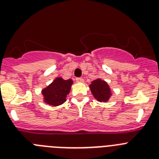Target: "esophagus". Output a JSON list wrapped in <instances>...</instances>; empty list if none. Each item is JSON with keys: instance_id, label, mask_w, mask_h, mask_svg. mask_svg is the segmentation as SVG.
Masks as SVG:
<instances>
[{"instance_id": "obj_1", "label": "esophagus", "mask_w": 159, "mask_h": 159, "mask_svg": "<svg viewBox=\"0 0 159 159\" xmlns=\"http://www.w3.org/2000/svg\"><path fill=\"white\" fill-rule=\"evenodd\" d=\"M75 81H76L77 83H83L84 82V79H83L82 77H77V78L75 79Z\"/></svg>"}]
</instances>
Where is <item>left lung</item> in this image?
Returning <instances> with one entry per match:
<instances>
[{
  "label": "left lung",
  "mask_w": 159,
  "mask_h": 159,
  "mask_svg": "<svg viewBox=\"0 0 159 159\" xmlns=\"http://www.w3.org/2000/svg\"><path fill=\"white\" fill-rule=\"evenodd\" d=\"M91 91L96 99L99 102H106L110 98L111 90L105 81L98 79L90 85Z\"/></svg>",
  "instance_id": "left-lung-1"
}]
</instances>
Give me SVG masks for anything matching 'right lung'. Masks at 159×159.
Here are the masks:
<instances>
[{
	"label": "right lung",
	"mask_w": 159,
	"mask_h": 159,
	"mask_svg": "<svg viewBox=\"0 0 159 159\" xmlns=\"http://www.w3.org/2000/svg\"><path fill=\"white\" fill-rule=\"evenodd\" d=\"M72 84L71 80H64L62 78L56 79L49 86L42 91L45 102L52 106H58L66 101V96L70 92Z\"/></svg>",
	"instance_id": "1"
}]
</instances>
